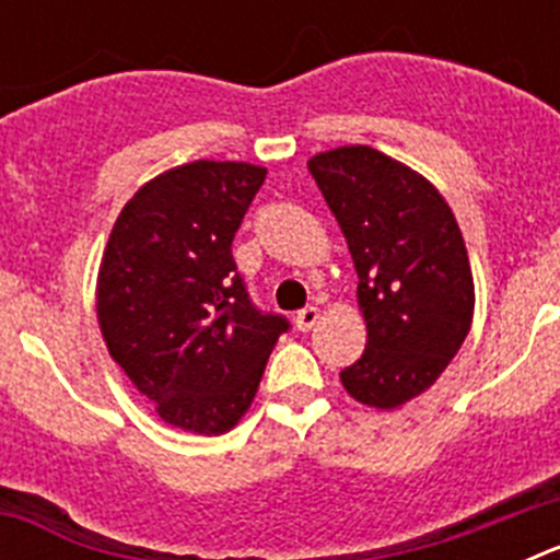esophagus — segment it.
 <instances>
[{
	"instance_id": "34e87169",
	"label": "esophagus",
	"mask_w": 560,
	"mask_h": 560,
	"mask_svg": "<svg viewBox=\"0 0 560 560\" xmlns=\"http://www.w3.org/2000/svg\"><path fill=\"white\" fill-rule=\"evenodd\" d=\"M319 323V308H316V305H308V308H303L300 311V314L294 316V325H296V330H311L314 328V325Z\"/></svg>"
}]
</instances>
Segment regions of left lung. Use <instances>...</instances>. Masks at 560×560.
I'll return each mask as SVG.
<instances>
[{
	"instance_id": "1",
	"label": "left lung",
	"mask_w": 560,
	"mask_h": 560,
	"mask_svg": "<svg viewBox=\"0 0 560 560\" xmlns=\"http://www.w3.org/2000/svg\"><path fill=\"white\" fill-rule=\"evenodd\" d=\"M308 171L359 275L368 348L339 373L350 398L398 409L427 393L471 330L474 275L438 187L370 145L316 153Z\"/></svg>"
}]
</instances>
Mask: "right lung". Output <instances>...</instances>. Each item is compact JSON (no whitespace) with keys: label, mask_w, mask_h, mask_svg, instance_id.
<instances>
[{"label":"right lung","mask_w":560,"mask_h":560,"mask_svg":"<svg viewBox=\"0 0 560 560\" xmlns=\"http://www.w3.org/2000/svg\"><path fill=\"white\" fill-rule=\"evenodd\" d=\"M264 179L249 162L171 167L128 199L103 249L95 305L108 355L182 432L237 427L289 330L249 303L232 260Z\"/></svg>","instance_id":"1"}]
</instances>
